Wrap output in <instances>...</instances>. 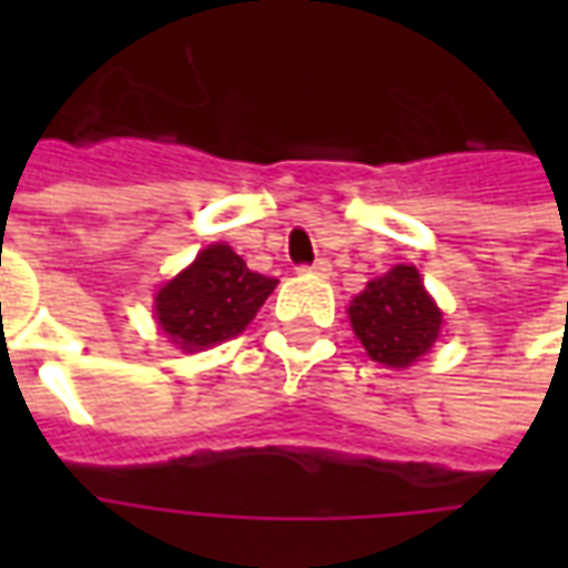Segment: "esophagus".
I'll return each instance as SVG.
<instances>
[{
  "label": "esophagus",
  "mask_w": 568,
  "mask_h": 568,
  "mask_svg": "<svg viewBox=\"0 0 568 568\" xmlns=\"http://www.w3.org/2000/svg\"><path fill=\"white\" fill-rule=\"evenodd\" d=\"M301 273H307V276H322V280H325V276L332 273V264L320 258L316 264H310V267H301Z\"/></svg>",
  "instance_id": "1"
}]
</instances>
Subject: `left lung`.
I'll return each instance as SVG.
<instances>
[{"label":"left lung","mask_w":568,"mask_h":568,"mask_svg":"<svg viewBox=\"0 0 568 568\" xmlns=\"http://www.w3.org/2000/svg\"><path fill=\"white\" fill-rule=\"evenodd\" d=\"M349 325L371 362L405 371L417 365L444 332V313L414 264H395L349 301Z\"/></svg>","instance_id":"left-lung-1"}]
</instances>
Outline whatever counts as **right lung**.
Here are the masks:
<instances>
[{
  "label": "right lung",
  "mask_w": 568,
  "mask_h": 568,
  "mask_svg": "<svg viewBox=\"0 0 568 568\" xmlns=\"http://www.w3.org/2000/svg\"><path fill=\"white\" fill-rule=\"evenodd\" d=\"M276 283L227 243H212L154 292V322L175 349L200 353L246 332Z\"/></svg>",
  "instance_id": "right-lung-1"
}]
</instances>
